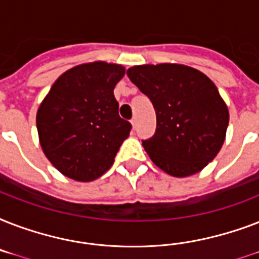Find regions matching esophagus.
Segmentation results:
<instances>
[{
  "instance_id": "1",
  "label": "esophagus",
  "mask_w": 259,
  "mask_h": 259,
  "mask_svg": "<svg viewBox=\"0 0 259 259\" xmlns=\"http://www.w3.org/2000/svg\"><path fill=\"white\" fill-rule=\"evenodd\" d=\"M130 122H132V125H133V129H136V127H137V118H132V121Z\"/></svg>"
}]
</instances>
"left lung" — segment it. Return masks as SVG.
I'll return each instance as SVG.
<instances>
[{
	"label": "left lung",
	"mask_w": 259,
	"mask_h": 259,
	"mask_svg": "<svg viewBox=\"0 0 259 259\" xmlns=\"http://www.w3.org/2000/svg\"><path fill=\"white\" fill-rule=\"evenodd\" d=\"M153 103L157 126L142 140L152 161L172 176L197 173L225 142L229 110L203 72L181 64H145L126 71Z\"/></svg>",
	"instance_id": "left-lung-1"
}]
</instances>
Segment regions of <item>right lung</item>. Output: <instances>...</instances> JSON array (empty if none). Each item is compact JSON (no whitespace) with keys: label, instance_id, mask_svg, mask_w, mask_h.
<instances>
[{"label":"right lung","instance_id":"right-lung-1","mask_svg":"<svg viewBox=\"0 0 259 259\" xmlns=\"http://www.w3.org/2000/svg\"><path fill=\"white\" fill-rule=\"evenodd\" d=\"M125 68L105 62L66 71L38 107L42 152L64 176L93 181L113 165L132 123L118 114L114 87Z\"/></svg>","mask_w":259,"mask_h":259}]
</instances>
